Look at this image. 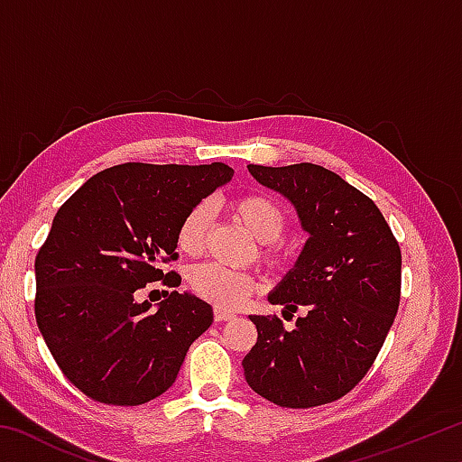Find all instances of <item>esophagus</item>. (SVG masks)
<instances>
[{"label": "esophagus", "mask_w": 462, "mask_h": 462, "mask_svg": "<svg viewBox=\"0 0 462 462\" xmlns=\"http://www.w3.org/2000/svg\"><path fill=\"white\" fill-rule=\"evenodd\" d=\"M232 318H236L234 316V311H228V310H224V308H214V319L216 322H228V319H232Z\"/></svg>", "instance_id": "34e87169"}]
</instances>
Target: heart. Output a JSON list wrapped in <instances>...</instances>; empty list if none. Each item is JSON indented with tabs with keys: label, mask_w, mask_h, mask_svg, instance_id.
I'll use <instances>...</instances> for the list:
<instances>
[{
	"label": "heart",
	"mask_w": 462,
	"mask_h": 462,
	"mask_svg": "<svg viewBox=\"0 0 462 462\" xmlns=\"http://www.w3.org/2000/svg\"><path fill=\"white\" fill-rule=\"evenodd\" d=\"M232 214L256 240H261V259L269 267H279L287 259V245L281 238L287 230L289 217L285 208L267 193H245L232 201ZM212 209L199 201L187 209L177 228V246L187 254L201 253L206 245ZM189 283L195 295L216 303L217 308H236L254 293L256 281L246 273L232 271L217 263L199 264L191 271Z\"/></svg>",
	"instance_id": "obj_1"
}]
</instances>
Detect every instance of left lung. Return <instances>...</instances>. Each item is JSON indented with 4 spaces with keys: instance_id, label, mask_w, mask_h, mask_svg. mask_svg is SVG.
<instances>
[{
    "instance_id": "1",
    "label": "left lung",
    "mask_w": 462,
    "mask_h": 462,
    "mask_svg": "<svg viewBox=\"0 0 462 462\" xmlns=\"http://www.w3.org/2000/svg\"><path fill=\"white\" fill-rule=\"evenodd\" d=\"M256 181L291 199L310 232L293 271L269 295L277 316H250L256 342L242 361L250 389L281 408H316L353 391L371 369L402 297V250L363 191L314 162L248 165ZM285 311V314H289Z\"/></svg>"
}]
</instances>
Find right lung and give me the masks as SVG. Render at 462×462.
<instances>
[{
  "mask_svg": "<svg viewBox=\"0 0 462 462\" xmlns=\"http://www.w3.org/2000/svg\"><path fill=\"white\" fill-rule=\"evenodd\" d=\"M234 169L124 162L85 181L59 208L36 254L34 314L62 374L107 405H140L173 385L191 342L212 326V306L171 291L159 310L136 301L148 283L175 287L187 209Z\"/></svg>",
  "mask_w": 462,
  "mask_h": 462,
  "instance_id": "obj_1",
  "label": "right lung"
}]
</instances>
